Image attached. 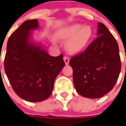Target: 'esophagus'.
<instances>
[{
	"instance_id": "esophagus-1",
	"label": "esophagus",
	"mask_w": 126,
	"mask_h": 126,
	"mask_svg": "<svg viewBox=\"0 0 126 126\" xmlns=\"http://www.w3.org/2000/svg\"><path fill=\"white\" fill-rule=\"evenodd\" d=\"M63 60H64V62H65V65H68V63H69V58H68L64 57Z\"/></svg>"
}]
</instances>
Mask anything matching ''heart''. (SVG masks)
Here are the masks:
<instances>
[{
  "mask_svg": "<svg viewBox=\"0 0 126 126\" xmlns=\"http://www.w3.org/2000/svg\"><path fill=\"white\" fill-rule=\"evenodd\" d=\"M93 36L90 26L81 24H74L61 29L57 36L60 39L67 41L65 48L68 52L76 54L82 52L89 44Z\"/></svg>",
  "mask_w": 126,
  "mask_h": 126,
  "instance_id": "1",
  "label": "heart"
}]
</instances>
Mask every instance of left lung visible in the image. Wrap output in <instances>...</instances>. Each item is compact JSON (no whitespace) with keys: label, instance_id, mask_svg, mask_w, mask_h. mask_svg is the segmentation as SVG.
Instances as JSON below:
<instances>
[{"label":"left lung","instance_id":"8db88e82","mask_svg":"<svg viewBox=\"0 0 126 126\" xmlns=\"http://www.w3.org/2000/svg\"><path fill=\"white\" fill-rule=\"evenodd\" d=\"M76 90L82 96L99 98L114 88L120 70L119 47L115 38L102 23H98L97 38L84 51L72 57Z\"/></svg>","mask_w":126,"mask_h":126}]
</instances>
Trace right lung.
I'll use <instances>...</instances> for the list:
<instances>
[{
  "instance_id": "1",
  "label": "right lung",
  "mask_w": 126,
  "mask_h": 126,
  "mask_svg": "<svg viewBox=\"0 0 126 126\" xmlns=\"http://www.w3.org/2000/svg\"><path fill=\"white\" fill-rule=\"evenodd\" d=\"M38 28L37 19L24 22L9 38L4 60L5 72L14 91L30 102L50 96L55 80L65 66L63 55H49L32 39V31Z\"/></svg>"
}]
</instances>
